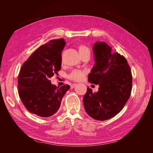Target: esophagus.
Returning <instances> with one entry per match:
<instances>
[{"label": "esophagus", "instance_id": "esophagus-1", "mask_svg": "<svg viewBox=\"0 0 153 153\" xmlns=\"http://www.w3.org/2000/svg\"><path fill=\"white\" fill-rule=\"evenodd\" d=\"M76 85V84H73L71 85V88H73V87H75Z\"/></svg>", "mask_w": 153, "mask_h": 153}]
</instances>
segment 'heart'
Instances as JSON below:
<instances>
[{"label": "heart", "mask_w": 153, "mask_h": 153, "mask_svg": "<svg viewBox=\"0 0 153 153\" xmlns=\"http://www.w3.org/2000/svg\"><path fill=\"white\" fill-rule=\"evenodd\" d=\"M78 51H79L80 54L84 53L86 52H89V49L85 45H80L79 47H78ZM85 75V72L83 71L80 70H75L73 71L71 74L69 76L70 78L73 80L75 81H80L83 79Z\"/></svg>", "instance_id": "b5f03b06"}]
</instances>
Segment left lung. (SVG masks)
<instances>
[{
	"mask_svg": "<svg viewBox=\"0 0 153 153\" xmlns=\"http://www.w3.org/2000/svg\"><path fill=\"white\" fill-rule=\"evenodd\" d=\"M95 64L88 81L99 85L98 91L87 87L84 96L86 112L92 118L105 121L121 112L131 94L132 75L126 59L113 53L105 42H96L92 48Z\"/></svg>",
	"mask_w": 153,
	"mask_h": 153,
	"instance_id": "1",
	"label": "left lung"
}]
</instances>
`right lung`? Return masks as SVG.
<instances>
[{
	"label": "right lung",
	"instance_id": "add662e5",
	"mask_svg": "<svg viewBox=\"0 0 153 153\" xmlns=\"http://www.w3.org/2000/svg\"><path fill=\"white\" fill-rule=\"evenodd\" d=\"M64 39H52L41 45L23 64L18 75V89L26 109L39 117H48L59 109L69 85L51 84L50 78L61 68Z\"/></svg>",
	"mask_w": 153,
	"mask_h": 153
}]
</instances>
